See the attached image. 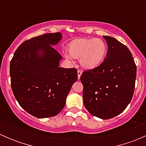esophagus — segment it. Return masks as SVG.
<instances>
[{"instance_id":"34e87169","label":"esophagus","mask_w":146,"mask_h":146,"mask_svg":"<svg viewBox=\"0 0 146 146\" xmlns=\"http://www.w3.org/2000/svg\"><path fill=\"white\" fill-rule=\"evenodd\" d=\"M81 75H82V71H81V70H78V78L80 79V76H81Z\"/></svg>"}]
</instances>
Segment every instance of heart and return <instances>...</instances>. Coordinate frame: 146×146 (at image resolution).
Instances as JSON below:
<instances>
[{
    "label": "heart",
    "mask_w": 146,
    "mask_h": 146,
    "mask_svg": "<svg viewBox=\"0 0 146 146\" xmlns=\"http://www.w3.org/2000/svg\"><path fill=\"white\" fill-rule=\"evenodd\" d=\"M68 52L73 58L80 59V65L85 69H93L100 65L107 53V45L100 39H76L69 44ZM67 59L70 57L65 55Z\"/></svg>",
    "instance_id": "1"
}]
</instances>
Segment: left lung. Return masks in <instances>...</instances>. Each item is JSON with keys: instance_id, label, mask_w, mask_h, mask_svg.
Listing matches in <instances>:
<instances>
[{"instance_id": "1", "label": "left lung", "mask_w": 146, "mask_h": 146, "mask_svg": "<svg viewBox=\"0 0 146 146\" xmlns=\"http://www.w3.org/2000/svg\"><path fill=\"white\" fill-rule=\"evenodd\" d=\"M108 46L107 57L95 68L83 72V103L92 115L113 118L130 103L134 92L136 66L129 48L115 38L103 36Z\"/></svg>"}]
</instances>
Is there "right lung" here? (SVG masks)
Returning a JSON list of instances; mask_svg holds the SVG:
<instances>
[{
  "label": "right lung",
  "instance_id": "1",
  "mask_svg": "<svg viewBox=\"0 0 146 146\" xmlns=\"http://www.w3.org/2000/svg\"><path fill=\"white\" fill-rule=\"evenodd\" d=\"M61 39L60 32L32 38L20 45L10 61L15 98L22 108L37 118L57 115L78 79L76 68L59 67L63 58L53 46Z\"/></svg>",
  "mask_w": 146,
  "mask_h": 146
}]
</instances>
